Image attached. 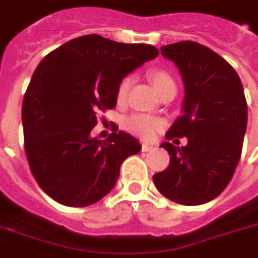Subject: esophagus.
<instances>
[{"label": "esophagus", "mask_w": 258, "mask_h": 258, "mask_svg": "<svg viewBox=\"0 0 258 258\" xmlns=\"http://www.w3.org/2000/svg\"><path fill=\"white\" fill-rule=\"evenodd\" d=\"M154 150V146H151V145H147V144H142V151H151Z\"/></svg>", "instance_id": "1"}]
</instances>
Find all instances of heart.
<instances>
[{
	"label": "heart",
	"mask_w": 258,
	"mask_h": 258,
	"mask_svg": "<svg viewBox=\"0 0 258 258\" xmlns=\"http://www.w3.org/2000/svg\"><path fill=\"white\" fill-rule=\"evenodd\" d=\"M147 78L150 79L153 83L154 89L159 94L163 90L168 89V87H176L175 79L169 74L167 70L155 68L147 72ZM132 78L131 77H125L120 82L116 91V99L118 103H122L126 99L127 91L131 89ZM163 121L154 116L149 114H133L131 117L125 121V126L129 132L138 136V137L144 138V140H151L158 132L163 127Z\"/></svg>",
	"instance_id": "1"
}]
</instances>
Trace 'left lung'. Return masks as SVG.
Masks as SVG:
<instances>
[{"label":"left lung","instance_id":"obj_1","mask_svg":"<svg viewBox=\"0 0 258 258\" xmlns=\"http://www.w3.org/2000/svg\"><path fill=\"white\" fill-rule=\"evenodd\" d=\"M160 52L179 68L185 86L184 113L166 137H186L188 144L160 145L171 160L154 184L173 202L206 204L226 189L241 156L248 118L243 85L234 68L202 44L179 41Z\"/></svg>","mask_w":258,"mask_h":258}]
</instances>
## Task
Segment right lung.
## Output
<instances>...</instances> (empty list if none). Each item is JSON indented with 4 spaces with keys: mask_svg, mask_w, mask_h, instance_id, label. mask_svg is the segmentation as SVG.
I'll return each instance as SVG.
<instances>
[{
    "mask_svg": "<svg viewBox=\"0 0 258 258\" xmlns=\"http://www.w3.org/2000/svg\"><path fill=\"white\" fill-rule=\"evenodd\" d=\"M159 50L86 35L62 44L35 69L22 104L24 151L35 180L61 205L85 208L111 192L121 163L141 145L117 127L90 136L99 112L116 107L126 74Z\"/></svg>",
    "mask_w": 258,
    "mask_h": 258,
    "instance_id": "right-lung-1",
    "label": "right lung"
}]
</instances>
